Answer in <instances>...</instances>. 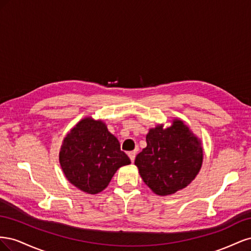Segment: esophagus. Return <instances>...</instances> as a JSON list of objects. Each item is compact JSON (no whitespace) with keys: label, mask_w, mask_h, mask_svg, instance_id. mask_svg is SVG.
<instances>
[{"label":"esophagus","mask_w":251,"mask_h":251,"mask_svg":"<svg viewBox=\"0 0 251 251\" xmlns=\"http://www.w3.org/2000/svg\"><path fill=\"white\" fill-rule=\"evenodd\" d=\"M127 155H128V157H130V159H131V161H132V162H134V160H135V157H136V151H128V153H127Z\"/></svg>","instance_id":"34e87169"}]
</instances>
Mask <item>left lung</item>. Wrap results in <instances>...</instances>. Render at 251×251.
I'll return each mask as SVG.
<instances>
[{
	"label": "left lung",
	"instance_id": "1",
	"mask_svg": "<svg viewBox=\"0 0 251 251\" xmlns=\"http://www.w3.org/2000/svg\"><path fill=\"white\" fill-rule=\"evenodd\" d=\"M203 161L201 141L182 120L163 128L157 126L147 135V148L136 156L135 165L151 191L159 196L175 194L198 175Z\"/></svg>",
	"mask_w": 251,
	"mask_h": 251
}]
</instances>
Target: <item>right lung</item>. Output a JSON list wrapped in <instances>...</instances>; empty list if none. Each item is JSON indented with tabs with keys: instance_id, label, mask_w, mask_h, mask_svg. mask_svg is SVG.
<instances>
[{
	"instance_id": "1",
	"label": "right lung",
	"mask_w": 251,
	"mask_h": 251,
	"mask_svg": "<svg viewBox=\"0 0 251 251\" xmlns=\"http://www.w3.org/2000/svg\"><path fill=\"white\" fill-rule=\"evenodd\" d=\"M59 163L70 183L95 195L103 191L116 171L131 160L102 121L87 117L64 138Z\"/></svg>"
}]
</instances>
